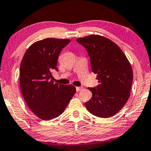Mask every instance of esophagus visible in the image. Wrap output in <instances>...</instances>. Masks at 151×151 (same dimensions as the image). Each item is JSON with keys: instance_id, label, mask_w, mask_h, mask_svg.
I'll return each mask as SVG.
<instances>
[{"instance_id": "1", "label": "esophagus", "mask_w": 151, "mask_h": 151, "mask_svg": "<svg viewBox=\"0 0 151 151\" xmlns=\"http://www.w3.org/2000/svg\"><path fill=\"white\" fill-rule=\"evenodd\" d=\"M81 88H82V87H76V91H79L81 89Z\"/></svg>"}]
</instances>
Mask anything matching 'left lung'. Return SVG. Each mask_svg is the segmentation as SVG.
Listing matches in <instances>:
<instances>
[{"mask_svg":"<svg viewBox=\"0 0 151 151\" xmlns=\"http://www.w3.org/2000/svg\"><path fill=\"white\" fill-rule=\"evenodd\" d=\"M88 52L91 70L97 74L98 84L89 87L92 97L85 103L91 114L110 118L127 102L133 81L130 63L118 45L97 35L76 39Z\"/></svg>","mask_w":151,"mask_h":151,"instance_id":"8db88e82","label":"left lung"}]
</instances>
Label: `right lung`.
<instances>
[{
  "label": "right lung",
  "instance_id": "add662e5",
  "mask_svg": "<svg viewBox=\"0 0 151 151\" xmlns=\"http://www.w3.org/2000/svg\"><path fill=\"white\" fill-rule=\"evenodd\" d=\"M70 40L47 38L35 42L24 54L20 66V87L30 109L49 120L63 113L76 92L72 85L54 83L52 70L58 71V57Z\"/></svg>",
  "mask_w": 151,
  "mask_h": 151
}]
</instances>
